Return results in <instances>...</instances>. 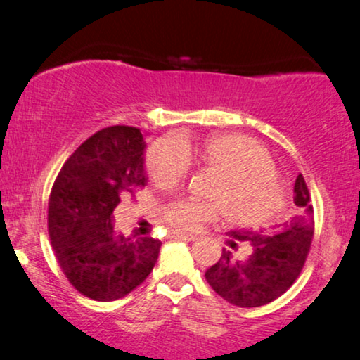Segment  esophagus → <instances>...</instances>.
<instances>
[{
  "mask_svg": "<svg viewBox=\"0 0 360 360\" xmlns=\"http://www.w3.org/2000/svg\"><path fill=\"white\" fill-rule=\"evenodd\" d=\"M170 238L172 239H181V240H195L196 236L188 234V233H181V231H170Z\"/></svg>",
  "mask_w": 360,
  "mask_h": 360,
  "instance_id": "1",
  "label": "esophagus"
}]
</instances>
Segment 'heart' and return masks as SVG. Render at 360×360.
<instances>
[{
	"mask_svg": "<svg viewBox=\"0 0 360 360\" xmlns=\"http://www.w3.org/2000/svg\"><path fill=\"white\" fill-rule=\"evenodd\" d=\"M218 172L208 196L213 200L179 198L162 208V218L175 231L193 233L201 224L226 218L244 226L264 224L283 205V191L274 175L267 152L250 137L238 134L186 136L164 139L150 146L146 155L149 174L159 185H174L185 175L188 162Z\"/></svg>",
	"mask_w": 360,
	"mask_h": 360,
	"instance_id": "1",
	"label": "heart"
}]
</instances>
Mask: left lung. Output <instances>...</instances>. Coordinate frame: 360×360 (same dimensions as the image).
Listing matches in <instances>:
<instances>
[{"label": "left lung", "mask_w": 360, "mask_h": 360, "mask_svg": "<svg viewBox=\"0 0 360 360\" xmlns=\"http://www.w3.org/2000/svg\"><path fill=\"white\" fill-rule=\"evenodd\" d=\"M293 193L297 211L282 229L228 233L238 243H249L252 252L245 260H236L231 250L223 249L218 262L206 270V282L226 302L243 308L262 307L287 292L302 272L313 239V206L302 174L295 180Z\"/></svg>", "instance_id": "left-lung-1"}]
</instances>
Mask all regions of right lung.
<instances>
[{
    "label": "right lung",
    "mask_w": 360,
    "mask_h": 360,
    "mask_svg": "<svg viewBox=\"0 0 360 360\" xmlns=\"http://www.w3.org/2000/svg\"><path fill=\"white\" fill-rule=\"evenodd\" d=\"M146 141L139 129L111 126L73 152L53 184L49 234L63 274L85 297L112 302L139 287L162 243L117 234L111 223L121 195L146 186Z\"/></svg>",
    "instance_id": "obj_1"
}]
</instances>
